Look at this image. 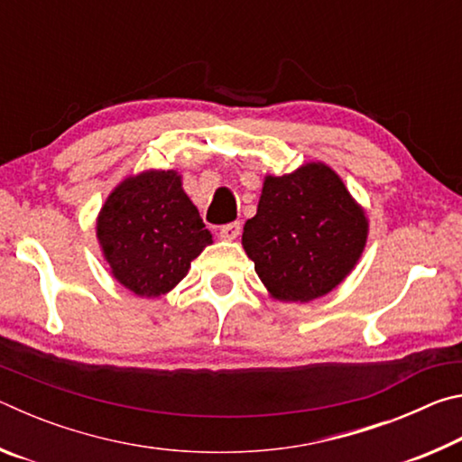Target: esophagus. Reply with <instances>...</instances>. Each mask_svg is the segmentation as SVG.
Listing matches in <instances>:
<instances>
[{
  "label": "esophagus",
  "mask_w": 462,
  "mask_h": 462,
  "mask_svg": "<svg viewBox=\"0 0 462 462\" xmlns=\"http://www.w3.org/2000/svg\"><path fill=\"white\" fill-rule=\"evenodd\" d=\"M240 236V222H234V224H228L224 226V228H220V238L222 240H236Z\"/></svg>",
  "instance_id": "esophagus-1"
}]
</instances>
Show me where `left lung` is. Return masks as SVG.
<instances>
[{
  "label": "left lung",
  "instance_id": "1",
  "mask_svg": "<svg viewBox=\"0 0 462 462\" xmlns=\"http://www.w3.org/2000/svg\"><path fill=\"white\" fill-rule=\"evenodd\" d=\"M366 238L365 208L330 165L310 161L281 177L264 175L242 248L273 300L308 303L355 271Z\"/></svg>",
  "mask_w": 462,
  "mask_h": 462
}]
</instances>
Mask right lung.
I'll return each instance as SVG.
<instances>
[{"mask_svg":"<svg viewBox=\"0 0 462 462\" xmlns=\"http://www.w3.org/2000/svg\"><path fill=\"white\" fill-rule=\"evenodd\" d=\"M96 236L112 277L146 300L175 289L214 242L175 169L122 179L99 209Z\"/></svg>","mask_w":462,"mask_h":462,"instance_id":"add662e5","label":"right lung"}]
</instances>
